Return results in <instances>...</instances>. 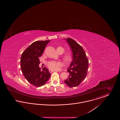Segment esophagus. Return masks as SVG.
<instances>
[{
	"instance_id": "34e87169",
	"label": "esophagus",
	"mask_w": 120,
	"mask_h": 120,
	"mask_svg": "<svg viewBox=\"0 0 120 120\" xmlns=\"http://www.w3.org/2000/svg\"><path fill=\"white\" fill-rule=\"evenodd\" d=\"M49 72L51 73V72H54V71H53V70H49Z\"/></svg>"
}]
</instances>
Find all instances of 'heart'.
Segmentation results:
<instances>
[{
	"label": "heart",
	"mask_w": 120,
	"mask_h": 120,
	"mask_svg": "<svg viewBox=\"0 0 120 120\" xmlns=\"http://www.w3.org/2000/svg\"><path fill=\"white\" fill-rule=\"evenodd\" d=\"M61 51L62 52H63L64 51V48L60 47H58L57 48V51ZM71 59H72V55L70 53H66L63 56V60L66 62H70L71 60ZM47 65L49 68L52 70L57 71L59 69L60 67L61 66L62 64L60 62H59V61H50L48 63Z\"/></svg>",
	"instance_id": "1"
}]
</instances>
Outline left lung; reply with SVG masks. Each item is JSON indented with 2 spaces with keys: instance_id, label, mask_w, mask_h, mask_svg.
I'll list each match as a JSON object with an SVG mask.
<instances>
[{
  "instance_id": "left-lung-1",
  "label": "left lung",
  "mask_w": 120,
  "mask_h": 120,
  "mask_svg": "<svg viewBox=\"0 0 120 120\" xmlns=\"http://www.w3.org/2000/svg\"><path fill=\"white\" fill-rule=\"evenodd\" d=\"M66 40L72 52V61L67 71L69 77L64 82L71 88L79 86L86 78L89 67L88 60L82 47L74 40L71 38Z\"/></svg>"
}]
</instances>
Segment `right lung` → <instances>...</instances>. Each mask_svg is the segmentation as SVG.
Segmentation results:
<instances>
[{
  "instance_id": "1",
  "label": "right lung",
  "mask_w": 120,
  "mask_h": 120,
  "mask_svg": "<svg viewBox=\"0 0 120 120\" xmlns=\"http://www.w3.org/2000/svg\"><path fill=\"white\" fill-rule=\"evenodd\" d=\"M48 41H38L32 43L22 53L21 58V68L27 80L32 85L40 87L45 85L49 79L51 73L46 68L39 67V57L43 53Z\"/></svg>"
}]
</instances>
